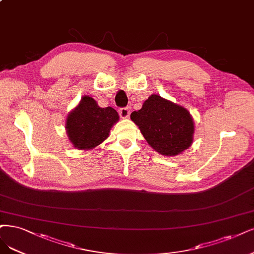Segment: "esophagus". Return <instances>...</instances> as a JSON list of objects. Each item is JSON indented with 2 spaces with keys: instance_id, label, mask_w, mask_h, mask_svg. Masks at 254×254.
Returning a JSON list of instances; mask_svg holds the SVG:
<instances>
[{
  "instance_id": "esophagus-1",
  "label": "esophagus",
  "mask_w": 254,
  "mask_h": 254,
  "mask_svg": "<svg viewBox=\"0 0 254 254\" xmlns=\"http://www.w3.org/2000/svg\"><path fill=\"white\" fill-rule=\"evenodd\" d=\"M119 112H120V116H121V118H123V119L128 118V117H129V115H130V110H129L127 107L120 108Z\"/></svg>"
}]
</instances>
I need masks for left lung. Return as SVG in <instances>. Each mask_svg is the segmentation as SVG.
Here are the masks:
<instances>
[{"label": "left lung", "mask_w": 254, "mask_h": 254, "mask_svg": "<svg viewBox=\"0 0 254 254\" xmlns=\"http://www.w3.org/2000/svg\"><path fill=\"white\" fill-rule=\"evenodd\" d=\"M130 118L148 144L163 155H178L193 139L194 125L188 110L157 94L150 95Z\"/></svg>", "instance_id": "8db88e82"}]
</instances>
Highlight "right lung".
<instances>
[{"label":"right lung","mask_w":254,"mask_h":254,"mask_svg":"<svg viewBox=\"0 0 254 254\" xmlns=\"http://www.w3.org/2000/svg\"><path fill=\"white\" fill-rule=\"evenodd\" d=\"M118 121L115 109L101 108L91 97L85 95L67 118L68 137L77 149H91L108 137L111 127Z\"/></svg>","instance_id":"obj_1"}]
</instances>
